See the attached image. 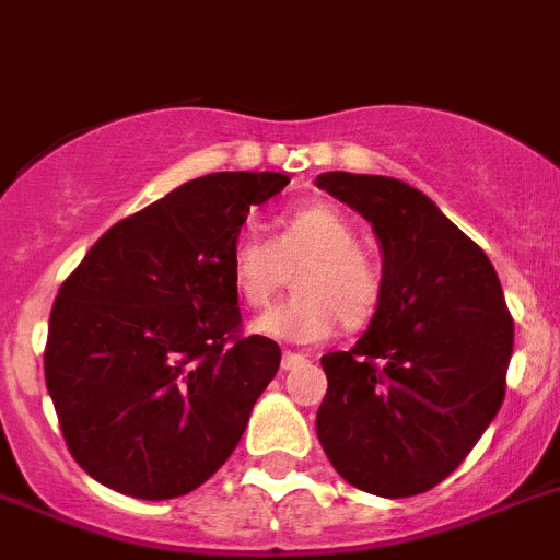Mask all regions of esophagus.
Returning <instances> with one entry per match:
<instances>
[{
	"label": "esophagus",
	"instance_id": "34e87169",
	"mask_svg": "<svg viewBox=\"0 0 560 560\" xmlns=\"http://www.w3.org/2000/svg\"><path fill=\"white\" fill-rule=\"evenodd\" d=\"M301 363H307V358L301 352H284L281 354V369H295L301 366Z\"/></svg>",
	"mask_w": 560,
	"mask_h": 560
}]
</instances>
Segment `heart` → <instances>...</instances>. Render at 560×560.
I'll return each mask as SVG.
<instances>
[{
    "mask_svg": "<svg viewBox=\"0 0 560 560\" xmlns=\"http://www.w3.org/2000/svg\"><path fill=\"white\" fill-rule=\"evenodd\" d=\"M293 270V299L261 315L253 329L293 343H318L332 329L369 327L383 304L386 281L372 253L358 245V228L329 202H304L281 211L273 236L242 231L228 250V276L236 299L267 307Z\"/></svg>",
    "mask_w": 560,
    "mask_h": 560,
    "instance_id": "obj_1",
    "label": "heart"
}]
</instances>
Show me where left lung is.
Here are the masks:
<instances>
[{"mask_svg":"<svg viewBox=\"0 0 560 560\" xmlns=\"http://www.w3.org/2000/svg\"><path fill=\"white\" fill-rule=\"evenodd\" d=\"M318 188L372 222L383 304L349 352L320 358L315 431L354 488L406 499L470 454L508 388L513 315L485 250L422 191L377 174L329 172Z\"/></svg>","mask_w":560,"mask_h":560,"instance_id":"1","label":"left lung"}]
</instances>
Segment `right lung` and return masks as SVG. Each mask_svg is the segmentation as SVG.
Wrapping results in <instances>:
<instances>
[{
  "mask_svg": "<svg viewBox=\"0 0 560 560\" xmlns=\"http://www.w3.org/2000/svg\"><path fill=\"white\" fill-rule=\"evenodd\" d=\"M290 183L220 172L115 222L65 279L45 381L72 459L106 488L174 499L240 445L281 349L242 332L228 250Z\"/></svg>",
  "mask_w": 560,
  "mask_h": 560,
  "instance_id": "add662e5",
  "label": "right lung"
}]
</instances>
